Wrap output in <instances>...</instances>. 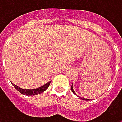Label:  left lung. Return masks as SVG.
Segmentation results:
<instances>
[{"label":"left lung","instance_id":"1","mask_svg":"<svg viewBox=\"0 0 122 122\" xmlns=\"http://www.w3.org/2000/svg\"><path fill=\"white\" fill-rule=\"evenodd\" d=\"M71 90H72V92H73L74 94H76V93H75V92H74V90H73V85H72V86H71ZM83 100H85V99H83Z\"/></svg>","mask_w":122,"mask_h":122}]
</instances>
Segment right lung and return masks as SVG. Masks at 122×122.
I'll use <instances>...</instances> for the list:
<instances>
[{
	"mask_svg": "<svg viewBox=\"0 0 122 122\" xmlns=\"http://www.w3.org/2000/svg\"><path fill=\"white\" fill-rule=\"evenodd\" d=\"M51 83V82H49L47 83H46L45 85H44L43 86L39 87V88H36V89H32V90H25V89H22L20 87H18L17 85H14L13 84V86L20 93L23 94V95H38V94H40L41 92H43L44 91H45L48 87L49 86Z\"/></svg>",
	"mask_w": 122,
	"mask_h": 122,
	"instance_id": "right-lung-1",
	"label": "right lung"
}]
</instances>
